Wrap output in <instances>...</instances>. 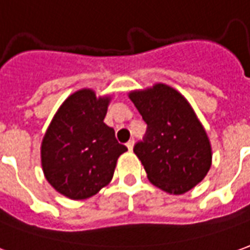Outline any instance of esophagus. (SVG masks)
<instances>
[{
    "instance_id": "esophagus-1",
    "label": "esophagus",
    "mask_w": 250,
    "mask_h": 250,
    "mask_svg": "<svg viewBox=\"0 0 250 250\" xmlns=\"http://www.w3.org/2000/svg\"><path fill=\"white\" fill-rule=\"evenodd\" d=\"M133 146H135V140H133V139L126 143V147H128L129 151H132V149H133Z\"/></svg>"
}]
</instances>
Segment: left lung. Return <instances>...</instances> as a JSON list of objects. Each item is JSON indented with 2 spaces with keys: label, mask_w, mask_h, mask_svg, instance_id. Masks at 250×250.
Masks as SVG:
<instances>
[{
  "label": "left lung",
  "mask_w": 250,
  "mask_h": 250,
  "mask_svg": "<svg viewBox=\"0 0 250 250\" xmlns=\"http://www.w3.org/2000/svg\"><path fill=\"white\" fill-rule=\"evenodd\" d=\"M147 124L135 154L148 180L170 194H182L204 180L211 167L208 136L193 108L177 89L166 84L129 92Z\"/></svg>",
  "instance_id": "left-lung-1"
}]
</instances>
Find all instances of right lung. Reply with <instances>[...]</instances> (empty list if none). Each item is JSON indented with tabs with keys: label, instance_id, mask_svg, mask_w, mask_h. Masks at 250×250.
I'll return each mask as SVG.
<instances>
[{
	"label": "right lung",
	"instance_id": "right-lung-1",
	"mask_svg": "<svg viewBox=\"0 0 250 250\" xmlns=\"http://www.w3.org/2000/svg\"><path fill=\"white\" fill-rule=\"evenodd\" d=\"M110 96L84 88L65 101L43 137L41 158L49 184L72 200L96 194L113 178L117 159L128 148L103 120Z\"/></svg>",
	"mask_w": 250,
	"mask_h": 250
}]
</instances>
